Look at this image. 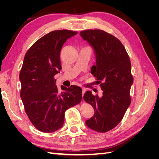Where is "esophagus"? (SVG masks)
Wrapping results in <instances>:
<instances>
[{
  "label": "esophagus",
  "mask_w": 159,
  "mask_h": 159,
  "mask_svg": "<svg viewBox=\"0 0 159 159\" xmlns=\"http://www.w3.org/2000/svg\"><path fill=\"white\" fill-rule=\"evenodd\" d=\"M85 89L82 88V96L84 95V94L85 93Z\"/></svg>",
  "instance_id": "1"
}]
</instances>
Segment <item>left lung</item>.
Segmentation results:
<instances>
[{"mask_svg": "<svg viewBox=\"0 0 159 159\" xmlns=\"http://www.w3.org/2000/svg\"><path fill=\"white\" fill-rule=\"evenodd\" d=\"M81 36L93 48L96 65L91 73L97 78L102 94L86 91L84 99L94 109V115L85 123L93 131L105 133L121 121L131 104L130 90L133 83L129 55L120 40L102 30H85Z\"/></svg>", "mask_w": 159, "mask_h": 159, "instance_id": "1", "label": "left lung"}]
</instances>
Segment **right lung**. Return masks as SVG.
Instances as JSON below:
<instances>
[{"label":"right lung","mask_w":159,"mask_h":159,"mask_svg":"<svg viewBox=\"0 0 159 159\" xmlns=\"http://www.w3.org/2000/svg\"><path fill=\"white\" fill-rule=\"evenodd\" d=\"M78 32L68 30L52 31L38 40L26 53L19 75L20 97L26 115L38 130L54 132L64 125L66 111L79 104L82 98L80 87L71 85L60 93L54 75L61 70L60 51L68 38Z\"/></svg>","instance_id":"add662e5"}]
</instances>
